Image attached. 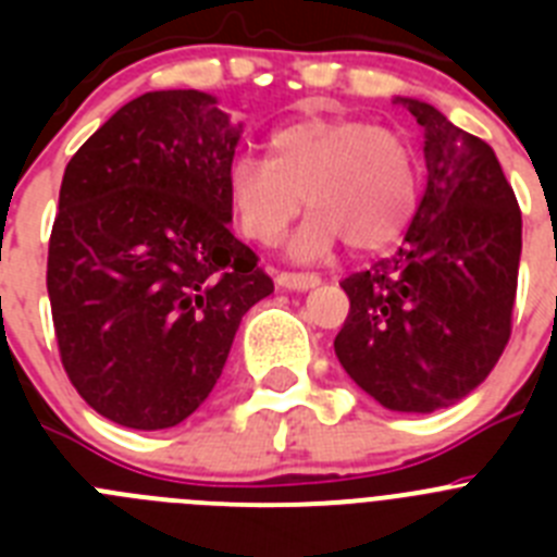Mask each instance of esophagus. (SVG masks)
Listing matches in <instances>:
<instances>
[{
    "mask_svg": "<svg viewBox=\"0 0 557 557\" xmlns=\"http://www.w3.org/2000/svg\"><path fill=\"white\" fill-rule=\"evenodd\" d=\"M275 284L282 289H298V293H304V289L318 287L321 278L314 273H278L275 275Z\"/></svg>",
    "mask_w": 557,
    "mask_h": 557,
    "instance_id": "1",
    "label": "esophagus"
}]
</instances>
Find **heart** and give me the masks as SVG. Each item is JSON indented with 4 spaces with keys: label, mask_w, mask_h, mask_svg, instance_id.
Masks as SVG:
<instances>
[{
    "label": "heart",
    "mask_w": 557,
    "mask_h": 557,
    "mask_svg": "<svg viewBox=\"0 0 557 557\" xmlns=\"http://www.w3.org/2000/svg\"><path fill=\"white\" fill-rule=\"evenodd\" d=\"M236 225L259 245H275L301 211L293 256L318 259L339 239L373 250L396 239L416 209V161L387 127L346 116H304L270 133L268 159L236 156L225 170Z\"/></svg>",
    "instance_id": "b5f03b06"
}]
</instances>
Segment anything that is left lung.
<instances>
[{"label": "left lung", "mask_w": 557, "mask_h": 557, "mask_svg": "<svg viewBox=\"0 0 557 557\" xmlns=\"http://www.w3.org/2000/svg\"><path fill=\"white\" fill-rule=\"evenodd\" d=\"M396 102L424 127L426 189L401 248L339 282L351 309L334 354L387 410L435 412L482 385L508 346L521 211L485 141L430 102Z\"/></svg>", "instance_id": "8db88e82"}]
</instances>
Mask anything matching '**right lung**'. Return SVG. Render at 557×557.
Segmentation results:
<instances>
[{
	"mask_svg": "<svg viewBox=\"0 0 557 557\" xmlns=\"http://www.w3.org/2000/svg\"><path fill=\"white\" fill-rule=\"evenodd\" d=\"M239 133L206 91H147L66 164L49 307L72 385L113 424L189 418L218 385L243 314L273 293L228 231Z\"/></svg>",
	"mask_w": 557,
	"mask_h": 557,
	"instance_id": "add662e5",
	"label": "right lung"
}]
</instances>
